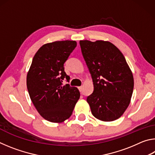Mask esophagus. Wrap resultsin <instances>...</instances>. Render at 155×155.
<instances>
[{"label": "esophagus", "instance_id": "1", "mask_svg": "<svg viewBox=\"0 0 155 155\" xmlns=\"http://www.w3.org/2000/svg\"><path fill=\"white\" fill-rule=\"evenodd\" d=\"M82 86H81V87H78V90H79V91H82Z\"/></svg>", "mask_w": 155, "mask_h": 155}]
</instances>
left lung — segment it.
<instances>
[{"label": "left lung", "mask_w": 155, "mask_h": 155, "mask_svg": "<svg viewBox=\"0 0 155 155\" xmlns=\"http://www.w3.org/2000/svg\"><path fill=\"white\" fill-rule=\"evenodd\" d=\"M79 44L93 80L94 92L87 98L91 114L101 121H114L130 104L132 71L121 51L110 41L81 40Z\"/></svg>", "instance_id": "1"}]
</instances>
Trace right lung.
Here are the masks:
<instances>
[{
	"label": "right lung",
	"instance_id": "add662e5",
	"mask_svg": "<svg viewBox=\"0 0 155 155\" xmlns=\"http://www.w3.org/2000/svg\"><path fill=\"white\" fill-rule=\"evenodd\" d=\"M77 46V41L65 40L47 43L33 57L27 76V86L31 101L44 119L61 123L71 116L80 98L76 87L62 85L70 77L64 64Z\"/></svg>",
	"mask_w": 155,
	"mask_h": 155
}]
</instances>
